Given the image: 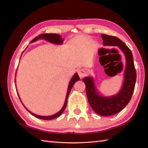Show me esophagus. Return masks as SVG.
<instances>
[{
	"label": "esophagus",
	"mask_w": 148,
	"mask_h": 148,
	"mask_svg": "<svg viewBox=\"0 0 148 148\" xmlns=\"http://www.w3.org/2000/svg\"><path fill=\"white\" fill-rule=\"evenodd\" d=\"M78 74L80 78H83L86 74V71L84 69H80L78 70Z\"/></svg>",
	"instance_id": "esophagus-1"
}]
</instances>
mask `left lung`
<instances>
[{"instance_id":"1","label":"left lung","mask_w":148,"mask_h":148,"mask_svg":"<svg viewBox=\"0 0 148 148\" xmlns=\"http://www.w3.org/2000/svg\"><path fill=\"white\" fill-rule=\"evenodd\" d=\"M101 37L104 46H118L123 52L127 59L123 86L119 93L115 96L103 97L98 95L93 79L90 77L83 79L86 84L88 100L92 109L100 115L109 116L119 112L131 100L135 86L136 72L132 52L126 44L114 36L102 34Z\"/></svg>"}]
</instances>
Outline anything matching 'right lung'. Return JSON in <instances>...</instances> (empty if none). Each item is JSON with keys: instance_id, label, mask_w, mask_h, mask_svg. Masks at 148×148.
<instances>
[{"instance_id": "add662e5", "label": "right lung", "mask_w": 148, "mask_h": 148, "mask_svg": "<svg viewBox=\"0 0 148 148\" xmlns=\"http://www.w3.org/2000/svg\"><path fill=\"white\" fill-rule=\"evenodd\" d=\"M39 39H46V41H49V42H51L52 43L57 44H62V42H63V40H64V39H62L60 37V35L57 34H54V33H50V34L44 33V34H41L39 36H38L34 38L32 40V41H31V42H34L36 41H37V40H38ZM79 76H78V75L77 73H75V75L72 77V78L71 79L70 84H69V88H68V91H67V94H66V99H65V104H64L63 107H62V109L59 112H57V114H56L54 115H50V116H40V115H36V114H33L32 112H31L29 111L27 109H26L25 106L24 107H25V109L27 110L30 114H31L33 115H34V117H37V118H38L39 119H42V120H51V119H53L59 117V116L62 113L64 112V111L65 107L66 106L67 99H68V97H69V94L70 92L71 88L73 87L75 83L76 82H77L78 80H79ZM18 97H19V96H18ZM19 98H20V97H19Z\"/></svg>"}]
</instances>
